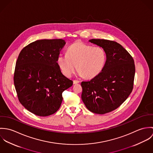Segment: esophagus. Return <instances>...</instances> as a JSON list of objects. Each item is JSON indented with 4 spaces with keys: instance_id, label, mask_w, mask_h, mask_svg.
Wrapping results in <instances>:
<instances>
[{
    "instance_id": "1",
    "label": "esophagus",
    "mask_w": 153,
    "mask_h": 153,
    "mask_svg": "<svg viewBox=\"0 0 153 153\" xmlns=\"http://www.w3.org/2000/svg\"><path fill=\"white\" fill-rule=\"evenodd\" d=\"M79 82V81L78 80H74V84H78Z\"/></svg>"
}]
</instances>
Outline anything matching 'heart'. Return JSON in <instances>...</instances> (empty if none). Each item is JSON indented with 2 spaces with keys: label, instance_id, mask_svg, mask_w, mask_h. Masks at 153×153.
I'll return each instance as SVG.
<instances>
[{
  "label": "heart",
  "instance_id": "heart-1",
  "mask_svg": "<svg viewBox=\"0 0 153 153\" xmlns=\"http://www.w3.org/2000/svg\"><path fill=\"white\" fill-rule=\"evenodd\" d=\"M106 60L107 54L103 48L77 41L68 48L66 54L58 56L57 62L67 77L72 76L77 66L79 75L91 79L101 72Z\"/></svg>",
  "mask_w": 153,
  "mask_h": 153
}]
</instances>
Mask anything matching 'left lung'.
I'll use <instances>...</instances> for the list:
<instances>
[{
    "label": "left lung",
    "instance_id": "1",
    "mask_svg": "<svg viewBox=\"0 0 153 153\" xmlns=\"http://www.w3.org/2000/svg\"><path fill=\"white\" fill-rule=\"evenodd\" d=\"M89 41L104 49L107 60L98 75L81 82V98L88 110L104 114L118 108L131 94L135 72L134 61L128 51L115 41L100 39Z\"/></svg>",
    "mask_w": 153,
    "mask_h": 153
}]
</instances>
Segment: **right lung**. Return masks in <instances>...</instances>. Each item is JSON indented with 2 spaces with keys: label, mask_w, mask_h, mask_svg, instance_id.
Masks as SVG:
<instances>
[{
  "label": "right lung",
  "mask_w": 153,
  "mask_h": 153,
  "mask_svg": "<svg viewBox=\"0 0 153 153\" xmlns=\"http://www.w3.org/2000/svg\"><path fill=\"white\" fill-rule=\"evenodd\" d=\"M65 44L62 39L38 40L23 48L18 56L13 76L18 98L38 116L55 113L61 107L62 92L73 84L57 63Z\"/></svg>",
  "instance_id": "1"
}]
</instances>
